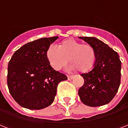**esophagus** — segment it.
I'll return each mask as SVG.
<instances>
[{
    "label": "esophagus",
    "instance_id": "esophagus-1",
    "mask_svg": "<svg viewBox=\"0 0 128 128\" xmlns=\"http://www.w3.org/2000/svg\"><path fill=\"white\" fill-rule=\"evenodd\" d=\"M67 78H68V80H71L73 79V76L72 75H67Z\"/></svg>",
    "mask_w": 128,
    "mask_h": 128
}]
</instances>
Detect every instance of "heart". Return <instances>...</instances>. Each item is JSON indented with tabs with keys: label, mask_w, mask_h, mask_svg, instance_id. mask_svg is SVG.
Instances as JSON below:
<instances>
[{
	"label": "heart",
	"mask_w": 128,
	"mask_h": 128,
	"mask_svg": "<svg viewBox=\"0 0 128 128\" xmlns=\"http://www.w3.org/2000/svg\"><path fill=\"white\" fill-rule=\"evenodd\" d=\"M49 64L56 70H60L68 62L70 69L78 70L82 72H88L96 61V53L91 45L82 44L74 39L65 40L56 46L50 45L46 50Z\"/></svg>",
	"instance_id": "1"
}]
</instances>
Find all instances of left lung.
I'll return each mask as SVG.
<instances>
[{"label": "left lung", "instance_id": "obj_1", "mask_svg": "<svg viewBox=\"0 0 128 128\" xmlns=\"http://www.w3.org/2000/svg\"><path fill=\"white\" fill-rule=\"evenodd\" d=\"M94 48L96 61L92 69L82 74L84 84L78 90L81 101L91 107L108 104L121 82V62L118 53L94 37H79Z\"/></svg>", "mask_w": 128, "mask_h": 128}]
</instances>
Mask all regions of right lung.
I'll list each match as a JSON object with an SVG mask.
<instances>
[{
  "label": "right lung",
  "mask_w": 128,
  "mask_h": 128,
  "mask_svg": "<svg viewBox=\"0 0 128 128\" xmlns=\"http://www.w3.org/2000/svg\"><path fill=\"white\" fill-rule=\"evenodd\" d=\"M58 36L43 38L26 43L14 53L8 64L7 86L20 106L40 110L54 101L57 86L66 80L64 74L51 67L46 50Z\"/></svg>",
  "instance_id": "add662e5"
}]
</instances>
